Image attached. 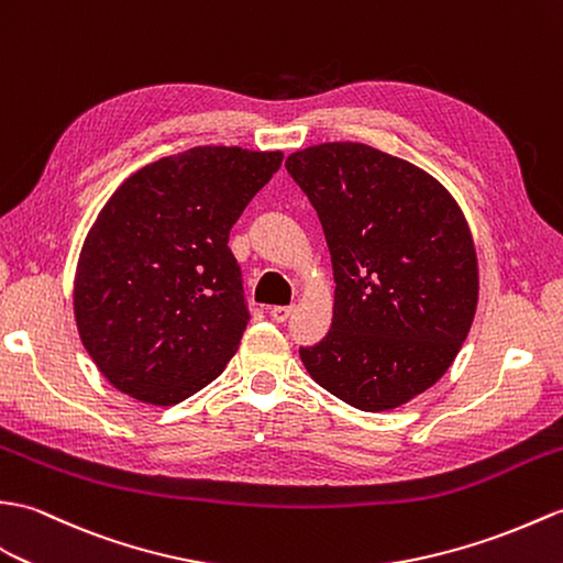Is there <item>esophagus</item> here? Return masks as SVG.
I'll use <instances>...</instances> for the list:
<instances>
[{
    "label": "esophagus",
    "mask_w": 563,
    "mask_h": 563,
    "mask_svg": "<svg viewBox=\"0 0 563 563\" xmlns=\"http://www.w3.org/2000/svg\"><path fill=\"white\" fill-rule=\"evenodd\" d=\"M290 313H292V307H271V317L276 319L278 323L290 319Z\"/></svg>",
    "instance_id": "obj_1"
}]
</instances>
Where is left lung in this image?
Segmentation results:
<instances>
[{"label":"left lung","mask_w":563,"mask_h":563,"mask_svg":"<svg viewBox=\"0 0 563 563\" xmlns=\"http://www.w3.org/2000/svg\"><path fill=\"white\" fill-rule=\"evenodd\" d=\"M285 167L317 208L335 280L331 331L299 357L352 408H400L449 372L475 319L463 208L427 169L367 143H317Z\"/></svg>","instance_id":"obj_1"}]
</instances>
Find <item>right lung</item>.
<instances>
[{
    "label": "right lung",
    "instance_id": "right-lung-1",
    "mask_svg": "<svg viewBox=\"0 0 563 563\" xmlns=\"http://www.w3.org/2000/svg\"><path fill=\"white\" fill-rule=\"evenodd\" d=\"M283 151L196 146L126 177L90 225L74 319L98 372L148 405H177L222 374L250 311L228 240Z\"/></svg>",
    "mask_w": 563,
    "mask_h": 563
}]
</instances>
